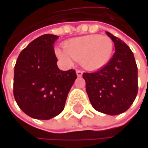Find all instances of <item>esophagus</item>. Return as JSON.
<instances>
[{
  "mask_svg": "<svg viewBox=\"0 0 148 148\" xmlns=\"http://www.w3.org/2000/svg\"><path fill=\"white\" fill-rule=\"evenodd\" d=\"M76 74H77L78 77H81L82 74H83V71L82 70H79V69H77L76 70Z\"/></svg>",
  "mask_w": 148,
  "mask_h": 148,
  "instance_id": "obj_1",
  "label": "esophagus"
}]
</instances>
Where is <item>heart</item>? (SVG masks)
Here are the masks:
<instances>
[{"mask_svg": "<svg viewBox=\"0 0 148 148\" xmlns=\"http://www.w3.org/2000/svg\"><path fill=\"white\" fill-rule=\"evenodd\" d=\"M114 44L108 36L99 34L73 38L64 45V50L56 51L59 59L72 63L73 60L80 61L81 65L91 70L104 67L110 60Z\"/></svg>", "mask_w": 148, "mask_h": 148, "instance_id": "1", "label": "heart"}]
</instances>
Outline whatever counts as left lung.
Segmentation results:
<instances>
[{"label":"left lung","instance_id":"obj_1","mask_svg":"<svg viewBox=\"0 0 148 148\" xmlns=\"http://www.w3.org/2000/svg\"><path fill=\"white\" fill-rule=\"evenodd\" d=\"M115 45L110 62L99 70L84 73L86 90L92 107L107 115L126 111L138 92V70L133 52L118 38L106 32Z\"/></svg>","mask_w":148,"mask_h":148}]
</instances>
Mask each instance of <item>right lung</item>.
Instances as JSON below:
<instances>
[{
    "mask_svg": "<svg viewBox=\"0 0 148 148\" xmlns=\"http://www.w3.org/2000/svg\"><path fill=\"white\" fill-rule=\"evenodd\" d=\"M58 36L45 34L19 54L14 67V96L29 116L48 120L59 115L77 78L74 69L60 70L54 50Z\"/></svg>",
    "mask_w": 148,
    "mask_h": 148,
    "instance_id": "obj_1",
    "label": "right lung"
}]
</instances>
